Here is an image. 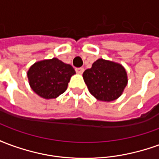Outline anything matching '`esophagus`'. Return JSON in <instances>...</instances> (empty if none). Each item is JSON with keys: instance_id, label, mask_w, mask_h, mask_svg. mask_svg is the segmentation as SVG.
<instances>
[{"instance_id": "34e87169", "label": "esophagus", "mask_w": 159, "mask_h": 159, "mask_svg": "<svg viewBox=\"0 0 159 159\" xmlns=\"http://www.w3.org/2000/svg\"><path fill=\"white\" fill-rule=\"evenodd\" d=\"M76 73H78V74H83V72L84 71V69H83V67H80V68H76Z\"/></svg>"}]
</instances>
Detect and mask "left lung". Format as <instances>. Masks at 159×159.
Segmentation results:
<instances>
[{
    "label": "left lung",
    "mask_w": 159,
    "mask_h": 159,
    "mask_svg": "<svg viewBox=\"0 0 159 159\" xmlns=\"http://www.w3.org/2000/svg\"><path fill=\"white\" fill-rule=\"evenodd\" d=\"M90 93L101 101H113L123 93L128 83L126 70L118 63L97 59L83 74Z\"/></svg>",
    "instance_id": "obj_1"
}]
</instances>
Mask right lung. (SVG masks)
<instances>
[{
    "mask_svg": "<svg viewBox=\"0 0 159 159\" xmlns=\"http://www.w3.org/2000/svg\"><path fill=\"white\" fill-rule=\"evenodd\" d=\"M76 74L70 65L57 58L36 62L27 72L32 90L42 98L55 99L67 89L70 77Z\"/></svg>",
    "mask_w": 159,
    "mask_h": 159,
    "instance_id": "add662e5",
    "label": "right lung"
}]
</instances>
